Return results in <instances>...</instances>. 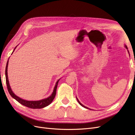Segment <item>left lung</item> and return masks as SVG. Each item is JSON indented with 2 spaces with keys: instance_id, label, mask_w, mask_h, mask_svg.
Segmentation results:
<instances>
[{
  "instance_id": "1",
  "label": "left lung",
  "mask_w": 135,
  "mask_h": 135,
  "mask_svg": "<svg viewBox=\"0 0 135 135\" xmlns=\"http://www.w3.org/2000/svg\"><path fill=\"white\" fill-rule=\"evenodd\" d=\"M125 47L126 48V49H127V50H128V48H127V47L126 46H125ZM128 53H129V51H128ZM76 99H77V101H78V103H79V104L81 106V107H84V108H86V109H89V108H88L87 107H85V106H84L83 104H81L80 103V101L78 100V99H77V97H76Z\"/></svg>"
}]
</instances>
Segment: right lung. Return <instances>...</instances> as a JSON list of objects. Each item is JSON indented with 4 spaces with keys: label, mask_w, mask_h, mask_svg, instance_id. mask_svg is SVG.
Wrapping results in <instances>:
<instances>
[{
    "label": "right lung",
    "mask_w": 135,
    "mask_h": 135,
    "mask_svg": "<svg viewBox=\"0 0 135 135\" xmlns=\"http://www.w3.org/2000/svg\"><path fill=\"white\" fill-rule=\"evenodd\" d=\"M16 48L14 49L13 52L15 50ZM12 52V53H13ZM8 60L7 63L6 65V83H7V88H8V91L10 95L15 99L16 101H17L19 103H20L21 104L25 106L26 107L30 108L31 109H41V108H43L44 107H47L48 105H50L52 101L54 100V99H55L56 94V89H57V85H58V83L59 81L60 80V79H59L57 82L56 83V85L55 86L54 91H53L52 95L46 99H44L43 100H40L39 101H27V100H25L23 99H22L21 98H20L19 97H18L17 96H16L15 94L12 92V90L11 89V88L10 87V85L9 83V80H8V72H7V69H8Z\"/></svg>",
    "instance_id": "right-lung-1"
}]
</instances>
